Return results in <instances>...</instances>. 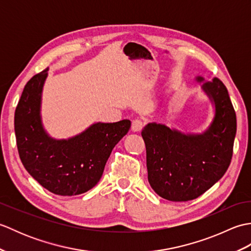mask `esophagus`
Returning <instances> with one entry per match:
<instances>
[{"label": "esophagus", "instance_id": "obj_1", "mask_svg": "<svg viewBox=\"0 0 251 251\" xmlns=\"http://www.w3.org/2000/svg\"><path fill=\"white\" fill-rule=\"evenodd\" d=\"M143 125H145V123H143L141 120H134L131 123V130L134 132H138L142 129Z\"/></svg>", "mask_w": 251, "mask_h": 251}]
</instances>
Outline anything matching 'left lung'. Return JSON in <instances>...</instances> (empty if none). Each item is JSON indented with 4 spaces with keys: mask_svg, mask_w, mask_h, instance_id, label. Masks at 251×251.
I'll list each match as a JSON object with an SVG mask.
<instances>
[{
    "mask_svg": "<svg viewBox=\"0 0 251 251\" xmlns=\"http://www.w3.org/2000/svg\"><path fill=\"white\" fill-rule=\"evenodd\" d=\"M214 108L210 124L200 134L162 123H149L141 131L146 142L148 180L155 193L172 201L194 200L217 183L230 166L236 136V114L219 78L195 76Z\"/></svg>",
    "mask_w": 251,
    "mask_h": 251,
    "instance_id": "1",
    "label": "left lung"
}]
</instances>
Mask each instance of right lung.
<instances>
[{
    "instance_id": "obj_1",
    "label": "right lung",
    "mask_w": 251,
    "mask_h": 251,
    "mask_svg": "<svg viewBox=\"0 0 251 251\" xmlns=\"http://www.w3.org/2000/svg\"><path fill=\"white\" fill-rule=\"evenodd\" d=\"M49 68L25 84L15 111V135L25 170L57 195L85 193L98 183L113 148L131 123L97 122L68 139L52 138L42 121V94Z\"/></svg>"
}]
</instances>
